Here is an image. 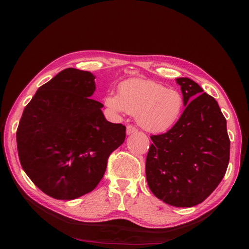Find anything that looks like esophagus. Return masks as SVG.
<instances>
[{
  "label": "esophagus",
  "mask_w": 249,
  "mask_h": 249,
  "mask_svg": "<svg viewBox=\"0 0 249 249\" xmlns=\"http://www.w3.org/2000/svg\"><path fill=\"white\" fill-rule=\"evenodd\" d=\"M137 131H138V129H137L136 126H134V125L126 126V134H127V135H131L134 133H137Z\"/></svg>",
  "instance_id": "esophagus-1"
}]
</instances>
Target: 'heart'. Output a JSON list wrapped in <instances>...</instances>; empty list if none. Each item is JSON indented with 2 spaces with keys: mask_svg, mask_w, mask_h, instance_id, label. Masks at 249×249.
<instances>
[{
  "mask_svg": "<svg viewBox=\"0 0 249 249\" xmlns=\"http://www.w3.org/2000/svg\"><path fill=\"white\" fill-rule=\"evenodd\" d=\"M106 105L116 112L136 114L142 128L156 134L172 128L185 106L183 95L178 89L140 78L122 82L119 94L108 95Z\"/></svg>",
  "mask_w": 249,
  "mask_h": 249,
  "instance_id": "1",
  "label": "heart"
}]
</instances>
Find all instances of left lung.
Segmentation results:
<instances>
[{"instance_id":"8db88e82","label":"left lung","mask_w":249,"mask_h":249,"mask_svg":"<svg viewBox=\"0 0 249 249\" xmlns=\"http://www.w3.org/2000/svg\"><path fill=\"white\" fill-rule=\"evenodd\" d=\"M177 83L186 108L171 129L151 136L145 174L158 199L190 208L203 202L225 177L230 139L217 102L188 78Z\"/></svg>"}]
</instances>
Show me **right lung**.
<instances>
[{"instance_id":"add662e5","label":"right lung","mask_w":249,"mask_h":249,"mask_svg":"<svg viewBox=\"0 0 249 249\" xmlns=\"http://www.w3.org/2000/svg\"><path fill=\"white\" fill-rule=\"evenodd\" d=\"M89 71L66 68L41 86L26 105L17 128L20 163L50 197L72 200L97 186L126 127L110 123Z\"/></svg>"}]
</instances>
